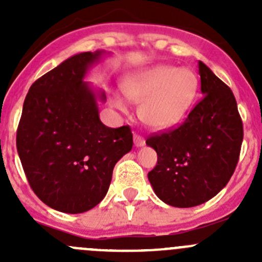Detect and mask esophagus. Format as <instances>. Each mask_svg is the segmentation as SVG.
Returning a JSON list of instances; mask_svg holds the SVG:
<instances>
[{
    "label": "esophagus",
    "instance_id": "obj_1",
    "mask_svg": "<svg viewBox=\"0 0 262 262\" xmlns=\"http://www.w3.org/2000/svg\"><path fill=\"white\" fill-rule=\"evenodd\" d=\"M146 144V141H144L143 137L138 136V134H134V146L136 147H143Z\"/></svg>",
    "mask_w": 262,
    "mask_h": 262
}]
</instances>
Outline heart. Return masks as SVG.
I'll return each instance as SVG.
<instances>
[{"instance_id":"obj_1","label":"heart","mask_w":262,"mask_h":262,"mask_svg":"<svg viewBox=\"0 0 262 262\" xmlns=\"http://www.w3.org/2000/svg\"><path fill=\"white\" fill-rule=\"evenodd\" d=\"M120 86L129 101L139 104V118L148 128L165 130L176 125L190 109L199 80L189 68L157 64L125 76ZM112 101L119 110H126L120 95H113Z\"/></svg>"}]
</instances>
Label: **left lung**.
I'll list each match as a JSON object with an SVG mask.
<instances>
[{
    "mask_svg": "<svg viewBox=\"0 0 262 262\" xmlns=\"http://www.w3.org/2000/svg\"><path fill=\"white\" fill-rule=\"evenodd\" d=\"M203 99L176 129L146 141L157 152L148 180L158 198L191 208L215 196L233 175L244 125L232 90L199 62Z\"/></svg>",
    "mask_w": 262,
    "mask_h": 262,
    "instance_id": "8db88e82",
    "label": "left lung"
}]
</instances>
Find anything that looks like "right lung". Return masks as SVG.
I'll use <instances>...</instances> for the list:
<instances>
[{
	"label": "right lung",
	"instance_id": "obj_1",
	"mask_svg": "<svg viewBox=\"0 0 262 262\" xmlns=\"http://www.w3.org/2000/svg\"><path fill=\"white\" fill-rule=\"evenodd\" d=\"M105 50L75 54L29 89L16 134L31 189L58 212L78 214L105 198L119 160L130 152L128 125L109 128L99 116L106 95L84 81Z\"/></svg>",
	"mask_w": 262,
	"mask_h": 262
}]
</instances>
